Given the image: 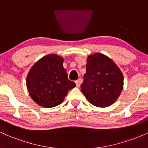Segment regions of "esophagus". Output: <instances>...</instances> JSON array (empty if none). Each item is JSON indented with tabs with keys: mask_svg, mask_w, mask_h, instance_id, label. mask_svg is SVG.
<instances>
[{
	"mask_svg": "<svg viewBox=\"0 0 148 148\" xmlns=\"http://www.w3.org/2000/svg\"><path fill=\"white\" fill-rule=\"evenodd\" d=\"M75 83H76V86H77V87H80V86H81V84H82V79H78L77 81H76Z\"/></svg>",
	"mask_w": 148,
	"mask_h": 148,
	"instance_id": "34e87169",
	"label": "esophagus"
}]
</instances>
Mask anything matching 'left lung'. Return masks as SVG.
<instances>
[{
    "mask_svg": "<svg viewBox=\"0 0 148 148\" xmlns=\"http://www.w3.org/2000/svg\"><path fill=\"white\" fill-rule=\"evenodd\" d=\"M81 90L94 106L104 108L118 99L123 89V74L106 56L96 53L87 58Z\"/></svg>",
    "mask_w": 148,
    "mask_h": 148,
    "instance_id": "8db88e82",
    "label": "left lung"
}]
</instances>
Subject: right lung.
<instances>
[{
  "mask_svg": "<svg viewBox=\"0 0 148 148\" xmlns=\"http://www.w3.org/2000/svg\"><path fill=\"white\" fill-rule=\"evenodd\" d=\"M63 61L61 56L49 54L37 61L30 69L26 78L27 89L39 106L51 108L60 104L69 90L76 86L68 79Z\"/></svg>",
  "mask_w": 148,
  "mask_h": 148,
  "instance_id": "right-lung-1",
  "label": "right lung"
}]
</instances>
